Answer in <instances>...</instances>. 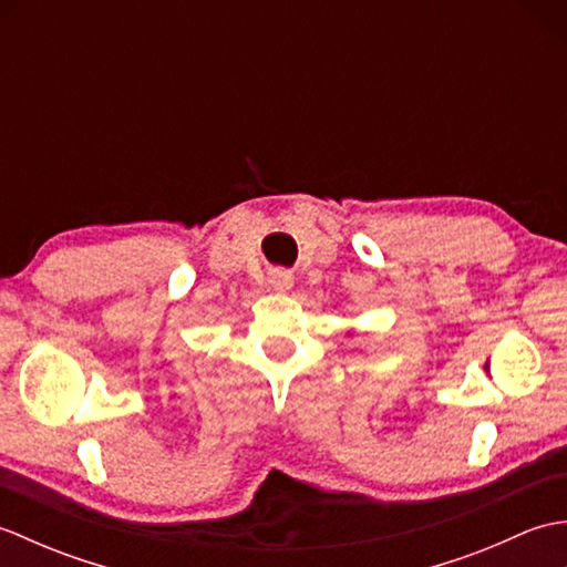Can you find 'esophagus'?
<instances>
[{
    "label": "esophagus",
    "mask_w": 567,
    "mask_h": 567,
    "mask_svg": "<svg viewBox=\"0 0 567 567\" xmlns=\"http://www.w3.org/2000/svg\"><path fill=\"white\" fill-rule=\"evenodd\" d=\"M270 285L275 287V290H290V287L295 285V277L290 270H282V268H275L270 270Z\"/></svg>",
    "instance_id": "obj_1"
}]
</instances>
